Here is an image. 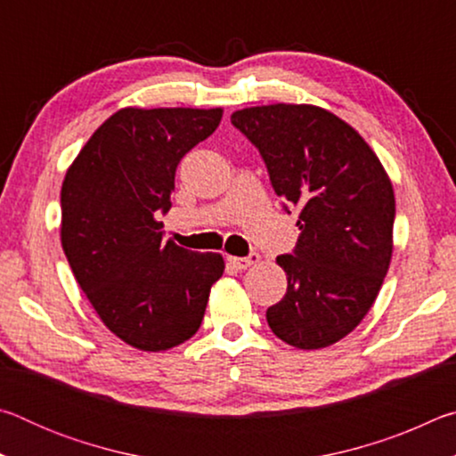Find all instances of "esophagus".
<instances>
[{
    "instance_id": "obj_1",
    "label": "esophagus",
    "mask_w": 456,
    "mask_h": 456,
    "mask_svg": "<svg viewBox=\"0 0 456 456\" xmlns=\"http://www.w3.org/2000/svg\"><path fill=\"white\" fill-rule=\"evenodd\" d=\"M227 261H229L231 267H235V269H239V272H243V269H247V267L257 265L259 264V256H257V253H251V256H247V257L229 256Z\"/></svg>"
}]
</instances>
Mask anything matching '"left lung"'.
Wrapping results in <instances>:
<instances>
[{"mask_svg":"<svg viewBox=\"0 0 456 456\" xmlns=\"http://www.w3.org/2000/svg\"><path fill=\"white\" fill-rule=\"evenodd\" d=\"M231 122L259 149L275 195L299 209L296 251L277 257L288 291L267 310L269 328L293 348H328L364 320L388 273L390 176L358 130L326 108L251 106Z\"/></svg>","mask_w":456,"mask_h":456,"instance_id":"obj_1","label":"left lung"}]
</instances>
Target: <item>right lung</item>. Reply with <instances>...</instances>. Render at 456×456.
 Here are the masks:
<instances>
[{
	"label": "right lung",
	"mask_w": 456,
	"mask_h": 456,
	"mask_svg": "<svg viewBox=\"0 0 456 456\" xmlns=\"http://www.w3.org/2000/svg\"><path fill=\"white\" fill-rule=\"evenodd\" d=\"M223 108H120L96 128L61 183V247L104 326L142 352L197 334L221 253L163 239L176 165L215 133Z\"/></svg>",
	"instance_id": "add662e5"
}]
</instances>
